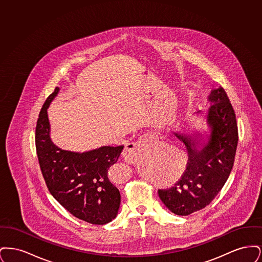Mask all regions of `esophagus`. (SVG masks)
Here are the masks:
<instances>
[{
	"label": "esophagus",
	"mask_w": 262,
	"mask_h": 262,
	"mask_svg": "<svg viewBox=\"0 0 262 262\" xmlns=\"http://www.w3.org/2000/svg\"><path fill=\"white\" fill-rule=\"evenodd\" d=\"M158 139V136L154 133H147L137 139V142L129 143L124 151V158L125 162L136 163L140 159L141 154L146 150V147L151 142Z\"/></svg>",
	"instance_id": "1"
}]
</instances>
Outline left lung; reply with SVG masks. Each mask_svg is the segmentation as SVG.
Instances as JSON below:
<instances>
[{
    "label": "left lung",
    "mask_w": 262,
    "mask_h": 262,
    "mask_svg": "<svg viewBox=\"0 0 262 262\" xmlns=\"http://www.w3.org/2000/svg\"><path fill=\"white\" fill-rule=\"evenodd\" d=\"M203 117L207 129L174 130L187 147L186 172L174 187L159 189L165 206L177 215L187 216L208 205L219 193L232 171L237 145L236 114L224 89H213Z\"/></svg>",
    "instance_id": "1"
}]
</instances>
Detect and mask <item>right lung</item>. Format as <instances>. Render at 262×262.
<instances>
[{"label": "right lung", "mask_w": 262, "mask_h": 262, "mask_svg": "<svg viewBox=\"0 0 262 262\" xmlns=\"http://www.w3.org/2000/svg\"><path fill=\"white\" fill-rule=\"evenodd\" d=\"M60 88L45 101L38 118L35 143L42 174L51 194L75 217L94 225L114 220L121 194L108 178L124 146H101L84 152L58 147L51 138L47 110Z\"/></svg>", "instance_id": "obj_1"}]
</instances>
